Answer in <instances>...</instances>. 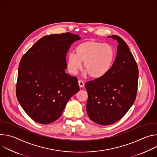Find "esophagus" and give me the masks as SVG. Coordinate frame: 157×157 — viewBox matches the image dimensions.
Wrapping results in <instances>:
<instances>
[{"mask_svg": "<svg viewBox=\"0 0 157 157\" xmlns=\"http://www.w3.org/2000/svg\"><path fill=\"white\" fill-rule=\"evenodd\" d=\"M78 83H79V86L80 87H83L84 86V83L82 80H79Z\"/></svg>", "mask_w": 157, "mask_h": 157, "instance_id": "1", "label": "esophagus"}]
</instances>
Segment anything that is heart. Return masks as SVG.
<instances>
[{
  "mask_svg": "<svg viewBox=\"0 0 157 157\" xmlns=\"http://www.w3.org/2000/svg\"><path fill=\"white\" fill-rule=\"evenodd\" d=\"M75 52L76 55L71 53L67 58L69 72L76 75L82 68L81 62H84L86 73L94 79H100L107 75L116 59V52L113 47L94 40L79 43Z\"/></svg>",
  "mask_w": 157,
  "mask_h": 157,
  "instance_id": "1",
  "label": "heart"
}]
</instances>
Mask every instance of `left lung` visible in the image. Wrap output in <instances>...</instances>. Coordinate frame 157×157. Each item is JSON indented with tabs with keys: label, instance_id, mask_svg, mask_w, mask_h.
Segmentation results:
<instances>
[{
	"label": "left lung",
	"instance_id": "8db88e82",
	"mask_svg": "<svg viewBox=\"0 0 157 157\" xmlns=\"http://www.w3.org/2000/svg\"><path fill=\"white\" fill-rule=\"evenodd\" d=\"M117 56L110 71L102 78L85 84L88 99L87 114L93 121L103 125L113 124L127 113L135 102L139 70L126 43L117 35Z\"/></svg>",
	"mask_w": 157,
	"mask_h": 157
}]
</instances>
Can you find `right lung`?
Returning a JSON list of instances; mask_svg holds the SVG:
<instances>
[{
	"mask_svg": "<svg viewBox=\"0 0 157 157\" xmlns=\"http://www.w3.org/2000/svg\"><path fill=\"white\" fill-rule=\"evenodd\" d=\"M79 35L44 36L22 56L16 86L18 101L35 122L48 124L62 114L69 99L79 91L78 78L65 73L66 54Z\"/></svg>",
	"mask_w": 157,
	"mask_h": 157,
	"instance_id": "right-lung-1",
	"label": "right lung"
}]
</instances>
